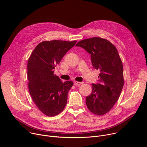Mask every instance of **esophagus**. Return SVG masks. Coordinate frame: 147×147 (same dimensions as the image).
I'll return each instance as SVG.
<instances>
[{
    "label": "esophagus",
    "instance_id": "obj_1",
    "mask_svg": "<svg viewBox=\"0 0 147 147\" xmlns=\"http://www.w3.org/2000/svg\"><path fill=\"white\" fill-rule=\"evenodd\" d=\"M83 82H78V81H74V84L76 86H80L82 84Z\"/></svg>",
    "mask_w": 147,
    "mask_h": 147
}]
</instances>
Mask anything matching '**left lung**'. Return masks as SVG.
I'll list each match as a JSON object with an SVG mask.
<instances>
[{
	"instance_id": "left-lung-1",
	"label": "left lung",
	"mask_w": 147,
	"mask_h": 147,
	"mask_svg": "<svg viewBox=\"0 0 147 147\" xmlns=\"http://www.w3.org/2000/svg\"><path fill=\"white\" fill-rule=\"evenodd\" d=\"M76 46L91 55L93 67L100 71L99 82L92 84V92L86 102L92 113L103 115L113 107L124 85L123 64L118 51L110 41L99 37L81 40Z\"/></svg>"
}]
</instances>
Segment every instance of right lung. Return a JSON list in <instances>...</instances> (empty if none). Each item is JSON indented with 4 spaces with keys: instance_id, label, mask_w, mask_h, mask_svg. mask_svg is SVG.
Segmentation results:
<instances>
[{
    "instance_id": "obj_1",
    "label": "right lung",
    "mask_w": 147,
    "mask_h": 147,
    "mask_svg": "<svg viewBox=\"0 0 147 147\" xmlns=\"http://www.w3.org/2000/svg\"><path fill=\"white\" fill-rule=\"evenodd\" d=\"M76 42V40L43 41L35 47L28 59L30 94L37 108L48 116L57 115L66 105L67 94L73 82H62L53 74V69Z\"/></svg>"
}]
</instances>
